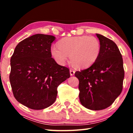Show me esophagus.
Instances as JSON below:
<instances>
[{
	"label": "esophagus",
	"mask_w": 133,
	"mask_h": 133,
	"mask_svg": "<svg viewBox=\"0 0 133 133\" xmlns=\"http://www.w3.org/2000/svg\"><path fill=\"white\" fill-rule=\"evenodd\" d=\"M75 71L73 69H71L70 70V76H73L74 75H75Z\"/></svg>",
	"instance_id": "esophagus-1"
}]
</instances>
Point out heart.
<instances>
[{
	"label": "heart",
	"mask_w": 133,
	"mask_h": 133,
	"mask_svg": "<svg viewBox=\"0 0 133 133\" xmlns=\"http://www.w3.org/2000/svg\"><path fill=\"white\" fill-rule=\"evenodd\" d=\"M50 49L56 62L64 64L70 55V60L78 69L87 68L98 59L101 53V44L97 38L89 36L64 37Z\"/></svg>",
	"instance_id": "heart-1"
}]
</instances>
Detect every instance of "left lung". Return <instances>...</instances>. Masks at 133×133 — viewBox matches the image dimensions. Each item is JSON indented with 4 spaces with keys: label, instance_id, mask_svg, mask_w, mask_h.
I'll list each match as a JSON object with an SVG mask.
<instances>
[{
    "label": "left lung",
    "instance_id": "left-lung-1",
    "mask_svg": "<svg viewBox=\"0 0 133 133\" xmlns=\"http://www.w3.org/2000/svg\"><path fill=\"white\" fill-rule=\"evenodd\" d=\"M101 44V53L91 66L75 76L79 80L80 102L92 110L105 109L114 103L123 90L124 77L122 56L113 41L96 34Z\"/></svg>",
    "mask_w": 133,
    "mask_h": 133
}]
</instances>
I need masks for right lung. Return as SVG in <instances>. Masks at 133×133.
<instances>
[{
  "label": "right lung",
  "mask_w": 133,
  "mask_h": 133,
  "mask_svg": "<svg viewBox=\"0 0 133 133\" xmlns=\"http://www.w3.org/2000/svg\"><path fill=\"white\" fill-rule=\"evenodd\" d=\"M53 36L36 34L22 40L10 58L9 76L13 95L18 102L42 110L55 102L57 87L70 77L69 69L51 57Z\"/></svg>",
  "instance_id": "right-lung-1"
}]
</instances>
